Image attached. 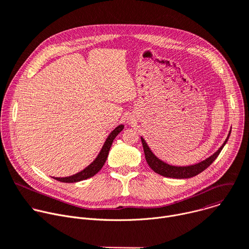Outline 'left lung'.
<instances>
[{"instance_id": "1", "label": "left lung", "mask_w": 249, "mask_h": 249, "mask_svg": "<svg viewBox=\"0 0 249 249\" xmlns=\"http://www.w3.org/2000/svg\"><path fill=\"white\" fill-rule=\"evenodd\" d=\"M231 131L229 133V136H228L227 140L224 141L222 146L213 156H211L210 158H208L207 160L202 161L198 164H196V165H193V166H188V167H175V166H170V165L162 162L161 160L158 159V158L151 152V150L149 149V147L147 146V144H146V142L144 141L143 138H141V141H142V145H143V149H144V153H145L146 161H147L148 165L150 166V168L155 173L159 174L161 176H164V177H168V178H192V177H195V176L198 175L199 173H201L202 171H205L208 167H210L213 164V162L216 159L217 156L220 153V151L224 147V145L227 144L230 135H231Z\"/></svg>"}]
</instances>
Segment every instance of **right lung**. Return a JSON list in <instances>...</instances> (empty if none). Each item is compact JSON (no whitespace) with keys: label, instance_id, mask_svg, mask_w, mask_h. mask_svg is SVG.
Wrapping results in <instances>:
<instances>
[{"label":"right lung","instance_id":"add662e5","mask_svg":"<svg viewBox=\"0 0 249 249\" xmlns=\"http://www.w3.org/2000/svg\"><path fill=\"white\" fill-rule=\"evenodd\" d=\"M124 126L123 125H119L117 128H115L114 130L112 131V133L109 135L101 152L99 153L98 157L95 159V161H93L92 164H90L86 169H84L83 171L71 176V177H67V178H53L56 180H59V182L62 183H76V182H80V180L86 179L88 178H91L93 177L95 174H97L101 168L103 167L107 157H108V153L109 150L111 148V145L113 143V140L115 139V137L117 135L123 130Z\"/></svg>","mask_w":249,"mask_h":249}]
</instances>
